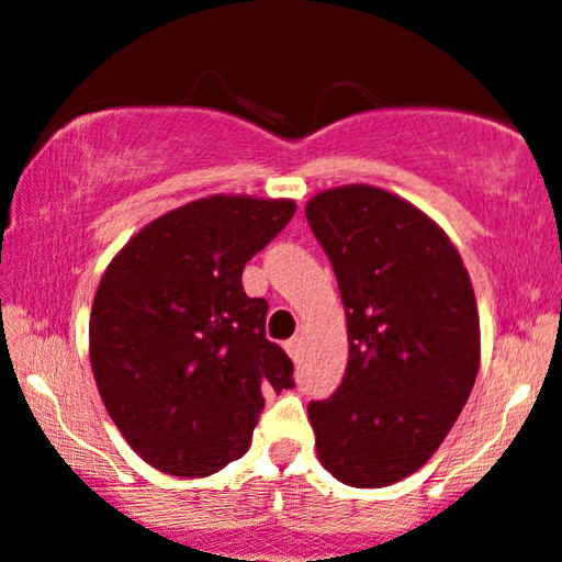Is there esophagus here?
I'll return each mask as SVG.
<instances>
[{
	"mask_svg": "<svg viewBox=\"0 0 562 562\" xmlns=\"http://www.w3.org/2000/svg\"><path fill=\"white\" fill-rule=\"evenodd\" d=\"M301 346H303V342H301V337H293V340H288V342H285V350H288V356L293 358V361H299V358H301Z\"/></svg>",
	"mask_w": 562,
	"mask_h": 562,
	"instance_id": "obj_1",
	"label": "esophagus"
}]
</instances>
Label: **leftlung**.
<instances>
[{"mask_svg":"<svg viewBox=\"0 0 562 562\" xmlns=\"http://www.w3.org/2000/svg\"><path fill=\"white\" fill-rule=\"evenodd\" d=\"M348 319V367L311 401L316 452L337 482L387 486L429 461L479 371V311L461 254L414 204L342 186L306 204Z\"/></svg>","mask_w":562,"mask_h":562,"instance_id":"8db88e82","label":"left lung"}]
</instances>
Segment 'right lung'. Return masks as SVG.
I'll list each match as a JSON object with an SVG mask.
<instances>
[{"instance_id":"right-lung-1","label":"right lung","mask_w":562,"mask_h":562,"mask_svg":"<svg viewBox=\"0 0 562 562\" xmlns=\"http://www.w3.org/2000/svg\"><path fill=\"white\" fill-rule=\"evenodd\" d=\"M295 201L209 195L148 222L101 277L88 356L114 427L154 469L209 476L238 461L263 390L293 387L267 340V301L243 267L293 220Z\"/></svg>"}]
</instances>
